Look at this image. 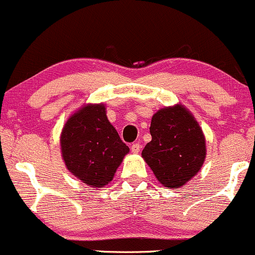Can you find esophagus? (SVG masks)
Listing matches in <instances>:
<instances>
[{"label":"esophagus","instance_id":"esophagus-1","mask_svg":"<svg viewBox=\"0 0 255 255\" xmlns=\"http://www.w3.org/2000/svg\"><path fill=\"white\" fill-rule=\"evenodd\" d=\"M130 150L133 153H137V152H140V150H141V145H140L139 142H134V144L130 146Z\"/></svg>","mask_w":255,"mask_h":255}]
</instances>
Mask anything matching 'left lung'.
<instances>
[{"mask_svg": "<svg viewBox=\"0 0 255 255\" xmlns=\"http://www.w3.org/2000/svg\"><path fill=\"white\" fill-rule=\"evenodd\" d=\"M152 140L141 152L164 187L180 188L198 174L206 157V140L193 114L182 104L162 108L152 116Z\"/></svg>", "mask_w": 255, "mask_h": 255, "instance_id": "1", "label": "left lung"}]
</instances>
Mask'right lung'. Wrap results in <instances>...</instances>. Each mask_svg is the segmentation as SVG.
Wrapping results in <instances>:
<instances>
[{"label": "right lung", "mask_w": 255, "mask_h": 255, "mask_svg": "<svg viewBox=\"0 0 255 255\" xmlns=\"http://www.w3.org/2000/svg\"><path fill=\"white\" fill-rule=\"evenodd\" d=\"M60 145L66 168L92 188L107 186L129 152L108 120L104 103L85 104L69 116Z\"/></svg>", "instance_id": "add662e5"}]
</instances>
